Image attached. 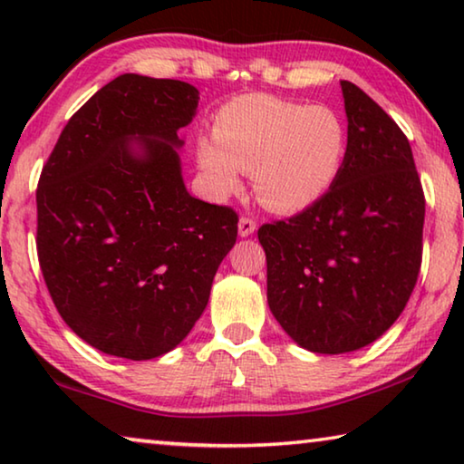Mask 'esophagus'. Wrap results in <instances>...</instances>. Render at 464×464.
Returning a JSON list of instances; mask_svg holds the SVG:
<instances>
[{
    "label": "esophagus",
    "mask_w": 464,
    "mask_h": 464,
    "mask_svg": "<svg viewBox=\"0 0 464 464\" xmlns=\"http://www.w3.org/2000/svg\"><path fill=\"white\" fill-rule=\"evenodd\" d=\"M237 227H239V235H241V237H249V235L256 231V221H254V218H251V217H241Z\"/></svg>",
    "instance_id": "34e87169"
}]
</instances>
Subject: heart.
Segmentation results:
<instances>
[{
  "mask_svg": "<svg viewBox=\"0 0 464 464\" xmlns=\"http://www.w3.org/2000/svg\"><path fill=\"white\" fill-rule=\"evenodd\" d=\"M348 132L327 106L296 104L266 93L239 96L218 110L213 135L196 140L208 190L225 198L251 171L257 200L276 213H298L329 192L340 176Z\"/></svg>",
  "mask_w": 464,
  "mask_h": 464,
  "instance_id": "obj_1",
  "label": "heart"
}]
</instances>
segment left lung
Masks as SVG:
<instances>
[{
    "mask_svg": "<svg viewBox=\"0 0 464 464\" xmlns=\"http://www.w3.org/2000/svg\"><path fill=\"white\" fill-rule=\"evenodd\" d=\"M348 151L329 192L257 229L268 304L282 329L317 354L372 343L401 315L421 268L426 196L397 122L342 82Z\"/></svg>",
    "mask_w": 464,
    "mask_h": 464,
    "instance_id": "left-lung-1",
    "label": "left lung"
}]
</instances>
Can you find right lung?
<instances>
[{
	"mask_svg": "<svg viewBox=\"0 0 464 464\" xmlns=\"http://www.w3.org/2000/svg\"><path fill=\"white\" fill-rule=\"evenodd\" d=\"M196 106L190 83L124 73L69 119L41 171L43 278L63 321L104 354L176 348L237 239V213L184 186L178 130Z\"/></svg>",
	"mask_w": 464,
	"mask_h": 464,
	"instance_id": "add662e5",
	"label": "right lung"
}]
</instances>
